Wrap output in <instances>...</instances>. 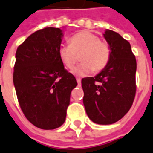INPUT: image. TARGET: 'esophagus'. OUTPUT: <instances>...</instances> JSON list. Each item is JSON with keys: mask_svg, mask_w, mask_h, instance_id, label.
<instances>
[{"mask_svg": "<svg viewBox=\"0 0 153 153\" xmlns=\"http://www.w3.org/2000/svg\"><path fill=\"white\" fill-rule=\"evenodd\" d=\"M76 79H77V82H78V84H79V85H80V84H81V79H80V78H77Z\"/></svg>", "mask_w": 153, "mask_h": 153, "instance_id": "esophagus-1", "label": "esophagus"}]
</instances>
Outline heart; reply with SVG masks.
<instances>
[{
	"label": "heart",
	"instance_id": "heart-1",
	"mask_svg": "<svg viewBox=\"0 0 153 153\" xmlns=\"http://www.w3.org/2000/svg\"><path fill=\"white\" fill-rule=\"evenodd\" d=\"M70 44H62L58 49L62 63L68 69H73L80 55L83 62L74 70L78 75L88 74L92 71L98 73L104 69L111 57V47L107 41L88 30H83L69 39Z\"/></svg>",
	"mask_w": 153,
	"mask_h": 153
}]
</instances>
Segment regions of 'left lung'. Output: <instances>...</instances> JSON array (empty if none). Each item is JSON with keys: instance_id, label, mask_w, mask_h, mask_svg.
<instances>
[{"instance_id": "1", "label": "left lung", "mask_w": 153, "mask_h": 153, "mask_svg": "<svg viewBox=\"0 0 153 153\" xmlns=\"http://www.w3.org/2000/svg\"><path fill=\"white\" fill-rule=\"evenodd\" d=\"M111 47L107 67L97 76L82 79L83 102L88 117L98 124H111L129 112L134 102L136 59L130 44L118 33L106 30Z\"/></svg>"}]
</instances>
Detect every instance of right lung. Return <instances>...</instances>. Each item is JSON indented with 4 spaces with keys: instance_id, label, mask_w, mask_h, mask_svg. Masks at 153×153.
Segmentation results:
<instances>
[{
    "instance_id": "right-lung-1",
    "label": "right lung",
    "mask_w": 153,
    "mask_h": 153,
    "mask_svg": "<svg viewBox=\"0 0 153 153\" xmlns=\"http://www.w3.org/2000/svg\"><path fill=\"white\" fill-rule=\"evenodd\" d=\"M62 36L60 29L45 27L29 35L16 51L13 84L19 106L26 119L42 129L64 123L70 94L78 85L59 58Z\"/></svg>"
}]
</instances>
